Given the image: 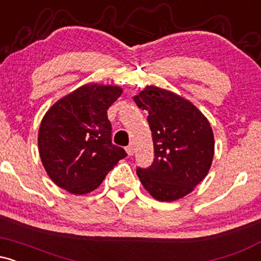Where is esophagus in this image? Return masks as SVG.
Masks as SVG:
<instances>
[{
    "label": "esophagus",
    "instance_id": "obj_1",
    "mask_svg": "<svg viewBox=\"0 0 261 261\" xmlns=\"http://www.w3.org/2000/svg\"><path fill=\"white\" fill-rule=\"evenodd\" d=\"M134 146H127V147H126V153L128 154V155H133L134 154Z\"/></svg>",
    "mask_w": 261,
    "mask_h": 261
}]
</instances>
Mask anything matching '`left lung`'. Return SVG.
<instances>
[{"instance_id": "left-lung-1", "label": "left lung", "mask_w": 261, "mask_h": 261, "mask_svg": "<svg viewBox=\"0 0 261 261\" xmlns=\"http://www.w3.org/2000/svg\"><path fill=\"white\" fill-rule=\"evenodd\" d=\"M148 112L154 161L137 168L143 188L158 201H175L194 190L211 168L215 139L203 114L180 95L147 86L134 97Z\"/></svg>"}]
</instances>
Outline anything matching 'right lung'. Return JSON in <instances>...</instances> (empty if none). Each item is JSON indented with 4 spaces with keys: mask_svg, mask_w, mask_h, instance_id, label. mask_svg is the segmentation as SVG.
<instances>
[{
    "mask_svg": "<svg viewBox=\"0 0 261 261\" xmlns=\"http://www.w3.org/2000/svg\"><path fill=\"white\" fill-rule=\"evenodd\" d=\"M121 93L119 86L88 83L45 113L39 127V154L58 187L73 195L91 193L126 157L124 148L112 143L107 114Z\"/></svg>",
    "mask_w": 261,
    "mask_h": 261,
    "instance_id": "1",
    "label": "right lung"
}]
</instances>
